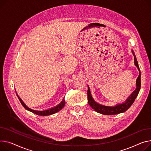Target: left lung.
Returning a JSON list of instances; mask_svg holds the SVG:
<instances>
[{"label": "left lung", "mask_w": 151, "mask_h": 151, "mask_svg": "<svg viewBox=\"0 0 151 151\" xmlns=\"http://www.w3.org/2000/svg\"><path fill=\"white\" fill-rule=\"evenodd\" d=\"M132 53L134 56L135 65L137 67L138 70H139V76L137 78V81H136V86H137L136 89L132 92V93L128 97V98L126 100L124 103L122 104H116L115 106H106L99 104V103L95 101V100L93 99L91 95V93H90V88L88 86V90H87L88 103L90 107L95 110V111L97 112L98 113L106 115L119 114L120 113L126 112V110L134 103L135 98H137L139 93L140 87H141V72H140V70L138 66L137 60L133 50H132Z\"/></svg>", "instance_id": "8db88e82"}]
</instances>
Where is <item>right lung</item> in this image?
Segmentation results:
<instances>
[{
	"mask_svg": "<svg viewBox=\"0 0 151 151\" xmlns=\"http://www.w3.org/2000/svg\"><path fill=\"white\" fill-rule=\"evenodd\" d=\"M16 95L18 97V99H19L20 102H21V104L23 106V107L27 110H28V111L31 112L35 114H36L37 115H41V116H47V115H52V114H54L58 112H59V110H61L65 106V99L64 98L63 99V101L61 102V103L59 104L58 106L54 107H52L51 109H47V110H33V109H32L29 108L24 103V101H22V100L21 99V98H20L17 93H16Z\"/></svg>",
	"mask_w": 151,
	"mask_h": 151,
	"instance_id": "1",
	"label": "right lung"
}]
</instances>
